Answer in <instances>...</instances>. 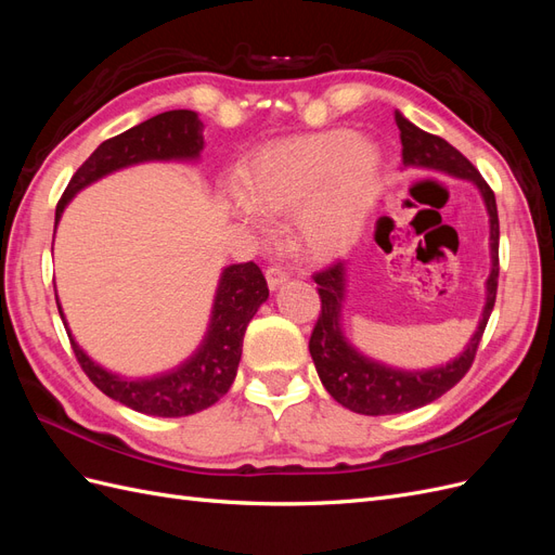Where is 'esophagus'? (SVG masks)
<instances>
[{
  "instance_id": "obj_1",
  "label": "esophagus",
  "mask_w": 555,
  "mask_h": 555,
  "mask_svg": "<svg viewBox=\"0 0 555 555\" xmlns=\"http://www.w3.org/2000/svg\"><path fill=\"white\" fill-rule=\"evenodd\" d=\"M287 280H289L287 268H282V266H268L266 268V282H268V287H271V289H278L280 284H284Z\"/></svg>"
}]
</instances>
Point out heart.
<instances>
[{
    "label": "heart",
    "instance_id": "b5f03b06",
    "mask_svg": "<svg viewBox=\"0 0 555 555\" xmlns=\"http://www.w3.org/2000/svg\"><path fill=\"white\" fill-rule=\"evenodd\" d=\"M233 208L247 222L257 214L300 210V238L317 257L338 255L359 238L382 192V155L373 141L347 129L275 141L241 173Z\"/></svg>",
    "mask_w": 555,
    "mask_h": 555
}]
</instances>
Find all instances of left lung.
I'll return each mask as SVG.
<instances>
[{
	"label": "left lung",
	"instance_id": "left-lung-1",
	"mask_svg": "<svg viewBox=\"0 0 555 555\" xmlns=\"http://www.w3.org/2000/svg\"><path fill=\"white\" fill-rule=\"evenodd\" d=\"M396 122L400 129V143H402V164L405 166H422V169L444 171L449 176L473 180L481 196L486 210L491 217V275L486 280V306L479 319V326L469 340L467 349L459 359L442 367H433V371H396V367L375 363L365 359L363 354L351 347L340 331V312H343V298H345V263L335 261L324 271L314 273V282L319 284L317 292L322 298V312L317 317V324L310 335V354L317 367V375L326 386V391L340 402L343 408L379 416V414H400L416 408H424L428 402L438 400L447 393L451 386H456L469 365L475 361L477 347L481 343V335L489 317L495 306L498 294V273H500V259H498V243H500V222H498V206L495 194L489 188V182L481 178L475 169L473 162L463 157L456 147L447 143L444 139L435 137L424 129H418L410 120H405L400 113H396Z\"/></svg>",
	"mask_w": 555,
	"mask_h": 555
}]
</instances>
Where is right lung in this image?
Returning <instances> with one entry per match:
<instances>
[{
  "label": "right lung",
  "mask_w": 555,
  "mask_h": 555,
  "mask_svg": "<svg viewBox=\"0 0 555 555\" xmlns=\"http://www.w3.org/2000/svg\"><path fill=\"white\" fill-rule=\"evenodd\" d=\"M201 150H204V122L194 111H166L125 133H117L99 145L66 184L55 208V227L74 194L88 188L90 182L139 162L196 159ZM266 298L268 284L255 261L224 268L217 284L204 345L178 371L150 379H125L96 365L72 338L60 304L57 310L82 373L99 391L143 414L188 416L215 405L231 389L238 371L245 328Z\"/></svg>",
  "instance_id": "right-lung-1"
}]
</instances>
